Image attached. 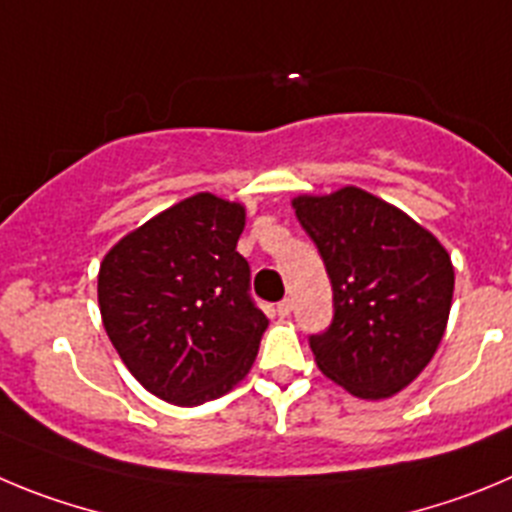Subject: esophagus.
Returning <instances> with one entry per match:
<instances>
[{"instance_id":"1","label":"esophagus","mask_w":512,"mask_h":512,"mask_svg":"<svg viewBox=\"0 0 512 512\" xmlns=\"http://www.w3.org/2000/svg\"><path fill=\"white\" fill-rule=\"evenodd\" d=\"M290 308H293L290 298H283V301L278 303V313H280V316H283V319H285V316H290Z\"/></svg>"}]
</instances>
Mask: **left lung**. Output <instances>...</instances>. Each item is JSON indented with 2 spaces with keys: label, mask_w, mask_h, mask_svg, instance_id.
I'll use <instances>...</instances> for the list:
<instances>
[{
  "label": "left lung",
  "mask_w": 512,
  "mask_h": 512,
  "mask_svg": "<svg viewBox=\"0 0 512 512\" xmlns=\"http://www.w3.org/2000/svg\"><path fill=\"white\" fill-rule=\"evenodd\" d=\"M298 222L329 273L334 316L308 336L319 370L357 398H388L431 362L454 293L434 234L362 188L298 196Z\"/></svg>",
  "instance_id": "8db88e82"
}]
</instances>
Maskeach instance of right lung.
<instances>
[{
	"mask_svg": "<svg viewBox=\"0 0 512 512\" xmlns=\"http://www.w3.org/2000/svg\"><path fill=\"white\" fill-rule=\"evenodd\" d=\"M242 229V206L199 193L127 234L101 262L104 329L160 400H214L255 362L267 319L237 252Z\"/></svg>",
	"mask_w": 512,
	"mask_h": 512,
	"instance_id": "right-lung-1",
	"label": "right lung"
}]
</instances>
